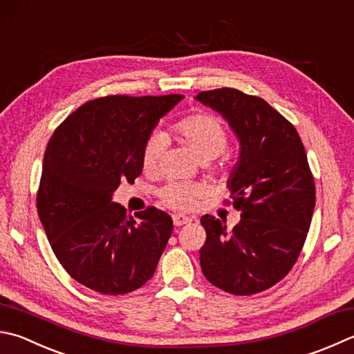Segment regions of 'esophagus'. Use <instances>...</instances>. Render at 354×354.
<instances>
[{
	"label": "esophagus",
	"mask_w": 354,
	"mask_h": 354,
	"mask_svg": "<svg viewBox=\"0 0 354 354\" xmlns=\"http://www.w3.org/2000/svg\"><path fill=\"white\" fill-rule=\"evenodd\" d=\"M172 222H174L176 226H183L186 223H191L192 218L188 216H183V214H174L172 216Z\"/></svg>",
	"instance_id": "1"
}]
</instances>
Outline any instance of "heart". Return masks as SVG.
Wrapping results in <instances>:
<instances>
[{"mask_svg":"<svg viewBox=\"0 0 354 354\" xmlns=\"http://www.w3.org/2000/svg\"><path fill=\"white\" fill-rule=\"evenodd\" d=\"M174 129L178 138L202 162L216 158L222 154L228 145V136H226L222 122L217 117L205 114V112L182 118L176 123ZM162 146L163 138L160 134H154L146 140L142 152V165L146 171L156 168ZM202 192L203 188L200 185L169 183L160 191V198L172 209H189L194 205L196 198L202 196Z\"/></svg>","mask_w":354,"mask_h":354,"instance_id":"b5f03b06","label":"heart"}]
</instances>
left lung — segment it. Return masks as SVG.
Masks as SVG:
<instances>
[{
    "mask_svg": "<svg viewBox=\"0 0 354 354\" xmlns=\"http://www.w3.org/2000/svg\"><path fill=\"white\" fill-rule=\"evenodd\" d=\"M196 100L218 112L239 140L226 186L242 211L232 231L212 216L200 218V266L217 288L256 295L282 281L302 251L316 203L308 158L295 126L263 98L222 88Z\"/></svg>",
    "mask_w": 354,
    "mask_h": 354,
    "instance_id": "obj_1",
    "label": "left lung"
}]
</instances>
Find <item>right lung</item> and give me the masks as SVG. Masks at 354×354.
<instances>
[{
  "label": "right lung",
  "mask_w": 354,
  "mask_h": 354,
  "mask_svg": "<svg viewBox=\"0 0 354 354\" xmlns=\"http://www.w3.org/2000/svg\"><path fill=\"white\" fill-rule=\"evenodd\" d=\"M183 95L91 100L58 126L44 152L38 217L72 279L102 295H126L154 274L172 218L151 206L128 216L112 194L142 174L143 146Z\"/></svg>",
  "instance_id": "1"
}]
</instances>
